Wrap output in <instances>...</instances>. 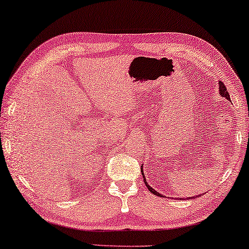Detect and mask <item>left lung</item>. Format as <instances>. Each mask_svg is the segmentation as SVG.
<instances>
[{"mask_svg":"<svg viewBox=\"0 0 249 249\" xmlns=\"http://www.w3.org/2000/svg\"><path fill=\"white\" fill-rule=\"evenodd\" d=\"M219 85H220V94H221V96H222V97H226V98H228V100H230L229 93H228L227 87L224 86V84L222 83V81H220ZM142 177H144V171H142ZM144 182H145V185L147 186V188H148L149 192H151L152 194H154V195H156V196H161V197H162L161 194H159L158 192H156V190L153 189L151 186H148V183H147V181H146L145 177H144ZM196 197H197V196H196ZM196 197H192V198H196ZM180 199H181V198H180Z\"/></svg>","mask_w":249,"mask_h":249,"instance_id":"left-lung-1","label":"left lung"}]
</instances>
